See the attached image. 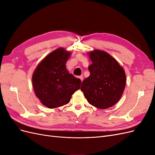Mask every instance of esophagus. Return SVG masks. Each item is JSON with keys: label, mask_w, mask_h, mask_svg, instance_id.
Listing matches in <instances>:
<instances>
[{"label": "esophagus", "mask_w": 155, "mask_h": 155, "mask_svg": "<svg viewBox=\"0 0 155 155\" xmlns=\"http://www.w3.org/2000/svg\"><path fill=\"white\" fill-rule=\"evenodd\" d=\"M79 78H80V79H81V82L83 81V76H79Z\"/></svg>", "instance_id": "obj_1"}]
</instances>
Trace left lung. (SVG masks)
Returning a JSON list of instances; mask_svg holds the SVG:
<instances>
[{
	"label": "left lung",
	"instance_id": "1",
	"mask_svg": "<svg viewBox=\"0 0 155 155\" xmlns=\"http://www.w3.org/2000/svg\"><path fill=\"white\" fill-rule=\"evenodd\" d=\"M92 63L90 76L84 79L81 90L91 105L101 109L114 105L122 96L126 84L124 68L105 51L88 52Z\"/></svg>",
	"mask_w": 155,
	"mask_h": 155
}]
</instances>
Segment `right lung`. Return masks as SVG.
<instances>
[{"instance_id":"obj_1","label":"right lung","mask_w":155,"mask_h":155,"mask_svg":"<svg viewBox=\"0 0 155 155\" xmlns=\"http://www.w3.org/2000/svg\"><path fill=\"white\" fill-rule=\"evenodd\" d=\"M70 54L63 48L56 49L41 61L33 74L35 95L50 109L68 104L72 95L80 88V79L70 74L65 66Z\"/></svg>"}]
</instances>
